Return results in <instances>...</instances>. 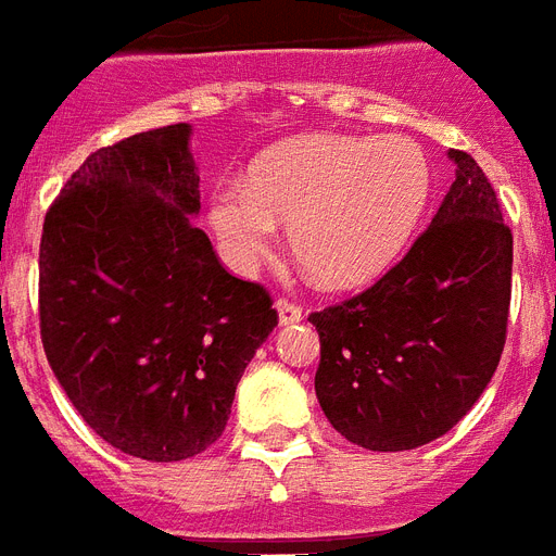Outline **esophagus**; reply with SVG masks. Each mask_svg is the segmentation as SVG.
Returning <instances> with one entry per match:
<instances>
[{
    "mask_svg": "<svg viewBox=\"0 0 556 556\" xmlns=\"http://www.w3.org/2000/svg\"><path fill=\"white\" fill-rule=\"evenodd\" d=\"M275 309H278V321L281 324H295L301 321V306L290 299L275 301Z\"/></svg>",
    "mask_w": 556,
    "mask_h": 556,
    "instance_id": "obj_1",
    "label": "esophagus"
}]
</instances>
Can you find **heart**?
<instances>
[{"label":"heart","instance_id":"obj_1","mask_svg":"<svg viewBox=\"0 0 556 556\" xmlns=\"http://www.w3.org/2000/svg\"><path fill=\"white\" fill-rule=\"evenodd\" d=\"M430 163L407 137L313 135L255 160L250 184L215 186L208 220L235 269H252L290 224V250L324 287L370 281L428 206Z\"/></svg>","mask_w":556,"mask_h":556}]
</instances>
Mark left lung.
<instances>
[{
  "instance_id": "8db88e82",
  "label": "left lung",
  "mask_w": 556,
  "mask_h": 556,
  "mask_svg": "<svg viewBox=\"0 0 556 556\" xmlns=\"http://www.w3.org/2000/svg\"><path fill=\"white\" fill-rule=\"evenodd\" d=\"M456 180L390 273L309 315L321 341L315 396L341 437L413 451L473 407L505 348L514 238L485 172L451 149Z\"/></svg>"
}]
</instances>
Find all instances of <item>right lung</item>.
Wrapping results in <instances>:
<instances>
[{
  "instance_id": "right-lung-1",
  "label": "right lung",
  "mask_w": 556,
  "mask_h": 556,
  "mask_svg": "<svg viewBox=\"0 0 556 556\" xmlns=\"http://www.w3.org/2000/svg\"><path fill=\"white\" fill-rule=\"evenodd\" d=\"M189 123L97 149L51 203L39 243V332L86 425L137 459L203 454L278 324L192 226Z\"/></svg>"
}]
</instances>
